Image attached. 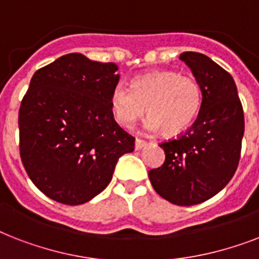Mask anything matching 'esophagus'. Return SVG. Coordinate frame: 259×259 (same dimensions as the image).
<instances>
[{"label":"esophagus","mask_w":259,"mask_h":259,"mask_svg":"<svg viewBox=\"0 0 259 259\" xmlns=\"http://www.w3.org/2000/svg\"><path fill=\"white\" fill-rule=\"evenodd\" d=\"M146 145H148V142L144 141V140H140V138H136V149L140 150Z\"/></svg>","instance_id":"1"}]
</instances>
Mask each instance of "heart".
Instances as JSON below:
<instances>
[{
  "mask_svg": "<svg viewBox=\"0 0 259 259\" xmlns=\"http://www.w3.org/2000/svg\"><path fill=\"white\" fill-rule=\"evenodd\" d=\"M201 87L196 79L176 71L158 70L138 75L130 87L115 84L110 105L119 125L132 127L148 111L145 129L173 136L187 129L201 106Z\"/></svg>",
  "mask_w": 259,
  "mask_h": 259,
  "instance_id": "1",
  "label": "heart"
}]
</instances>
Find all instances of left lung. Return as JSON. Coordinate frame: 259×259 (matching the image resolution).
<instances>
[{
	"label": "left lung",
	"mask_w": 259,
	"mask_h": 259,
	"mask_svg": "<svg viewBox=\"0 0 259 259\" xmlns=\"http://www.w3.org/2000/svg\"><path fill=\"white\" fill-rule=\"evenodd\" d=\"M201 87L196 121L185 133L161 142L165 161L149 170L154 191L176 205L208 200L225 188L241 157L245 117L233 76L199 52H183Z\"/></svg>",
	"instance_id": "8db88e82"
}]
</instances>
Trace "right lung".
<instances>
[{
	"mask_svg": "<svg viewBox=\"0 0 259 259\" xmlns=\"http://www.w3.org/2000/svg\"><path fill=\"white\" fill-rule=\"evenodd\" d=\"M114 63L64 55L34 72L18 113L20 156L28 176L62 204L91 200L109 185L136 138L114 119Z\"/></svg>",
	"mask_w": 259,
	"mask_h": 259,
	"instance_id": "right-lung-1",
	"label": "right lung"
}]
</instances>
